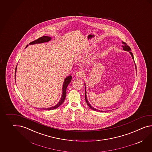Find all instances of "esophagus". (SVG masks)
I'll return each mask as SVG.
<instances>
[{"label": "esophagus", "mask_w": 152, "mask_h": 152, "mask_svg": "<svg viewBox=\"0 0 152 152\" xmlns=\"http://www.w3.org/2000/svg\"><path fill=\"white\" fill-rule=\"evenodd\" d=\"M84 72L82 71V70H80V71H78L77 72V73H76V77H77L78 78H82L83 77V75H84Z\"/></svg>", "instance_id": "obj_1"}]
</instances>
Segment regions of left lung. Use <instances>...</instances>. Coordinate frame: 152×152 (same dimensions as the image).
<instances>
[{
	"label": "left lung",
	"instance_id": "1",
	"mask_svg": "<svg viewBox=\"0 0 152 152\" xmlns=\"http://www.w3.org/2000/svg\"><path fill=\"white\" fill-rule=\"evenodd\" d=\"M122 44H123V45L122 46V47L123 48V50H125V51H129V53H130V54L132 56V58L134 59V57H133V55L132 53L131 52V48L129 47V46L126 44V42H123V41H122ZM135 66H136V64H135ZM85 99H86V104H87V105H88L89 106L90 108L91 109H92V110H93L94 111H98V110L97 109H95V108H94L93 107H92V106L90 104L89 102H88V100H87V99H86V91H85ZM100 112H102V111H100Z\"/></svg>",
	"mask_w": 152,
	"mask_h": 152
}]
</instances>
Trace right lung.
<instances>
[{
	"label": "right lung",
	"mask_w": 152,
	"mask_h": 152,
	"mask_svg": "<svg viewBox=\"0 0 152 152\" xmlns=\"http://www.w3.org/2000/svg\"><path fill=\"white\" fill-rule=\"evenodd\" d=\"M51 38L50 37H48V36H44L42 37H41L39 39H36L35 41L31 42L30 43H29L28 45H34V44H36V43H43V42H47L48 41H50L51 40ZM28 46V45H27L26 47H27ZM16 67L15 69V74H16ZM72 80V76L69 75L68 77H67L65 80H64V82L63 83V92H62V97L60 100V101H59L58 103L56 105L54 106L53 107H51L50 108H47V109H43V110H54V109H57V107H58L59 106H60L63 103V102L65 100V98L66 96V88L69 85V84L70 83V81Z\"/></svg>",
	"instance_id": "obj_1"
}]
</instances>
